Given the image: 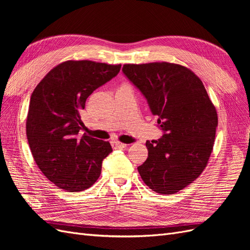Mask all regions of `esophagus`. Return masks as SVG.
Masks as SVG:
<instances>
[{"label":"esophagus","mask_w":250,"mask_h":250,"mask_svg":"<svg viewBox=\"0 0 250 250\" xmlns=\"http://www.w3.org/2000/svg\"><path fill=\"white\" fill-rule=\"evenodd\" d=\"M113 145H115V147L118 148V149H123V148H126V146H127L126 144L121 143V142H119V141L113 142Z\"/></svg>","instance_id":"1"}]
</instances>
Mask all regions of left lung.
<instances>
[{
	"instance_id": "1",
	"label": "left lung",
	"mask_w": 250,
	"mask_h": 250,
	"mask_svg": "<svg viewBox=\"0 0 250 250\" xmlns=\"http://www.w3.org/2000/svg\"><path fill=\"white\" fill-rule=\"evenodd\" d=\"M123 73L146 97L164 135L146 142L148 157L138 167L151 190L175 194L206 169L218 115L200 78L177 63H127Z\"/></svg>"
}]
</instances>
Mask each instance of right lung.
<instances>
[{
  "label": "right lung",
  "mask_w": 250,
  "mask_h": 250,
  "mask_svg": "<svg viewBox=\"0 0 250 250\" xmlns=\"http://www.w3.org/2000/svg\"><path fill=\"white\" fill-rule=\"evenodd\" d=\"M121 70V64L67 60L56 65L36 85L30 99L26 133L37 167L51 183L66 192H81L99 178L109 142L79 131L88 96Z\"/></svg>",
  "instance_id": "right-lung-1"
}]
</instances>
